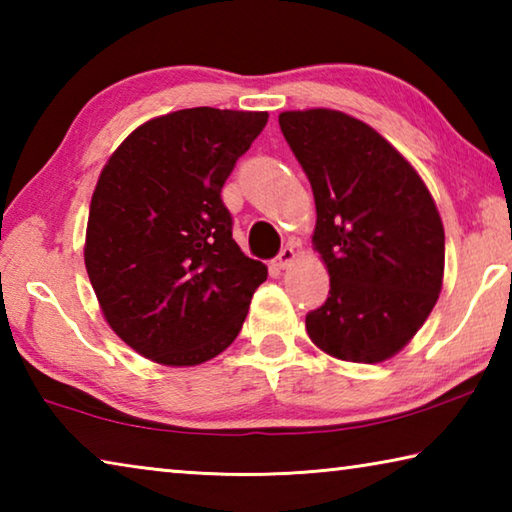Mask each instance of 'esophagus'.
<instances>
[{"instance_id":"obj_1","label":"esophagus","mask_w":512,"mask_h":512,"mask_svg":"<svg viewBox=\"0 0 512 512\" xmlns=\"http://www.w3.org/2000/svg\"><path fill=\"white\" fill-rule=\"evenodd\" d=\"M293 262H296V250H293V246H284L280 250V255L275 257L277 268H289Z\"/></svg>"}]
</instances>
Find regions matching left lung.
Listing matches in <instances>:
<instances>
[{
	"instance_id": "8db88e82",
	"label": "left lung",
	"mask_w": 512,
	"mask_h": 512,
	"mask_svg": "<svg viewBox=\"0 0 512 512\" xmlns=\"http://www.w3.org/2000/svg\"><path fill=\"white\" fill-rule=\"evenodd\" d=\"M280 128L311 183V239L329 273L325 305L305 320L309 339L343 361L391 359L443 289L436 203L404 155L345 112L289 110Z\"/></svg>"
}]
</instances>
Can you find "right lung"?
I'll return each mask as SVG.
<instances>
[{
  "instance_id": "add662e5",
  "label": "right lung",
  "mask_w": 512,
  "mask_h": 512,
  "mask_svg": "<svg viewBox=\"0 0 512 512\" xmlns=\"http://www.w3.org/2000/svg\"><path fill=\"white\" fill-rule=\"evenodd\" d=\"M268 112L187 108L146 121L94 187L85 268L121 341L198 366L237 339L266 266L232 239L221 189Z\"/></svg>"
}]
</instances>
